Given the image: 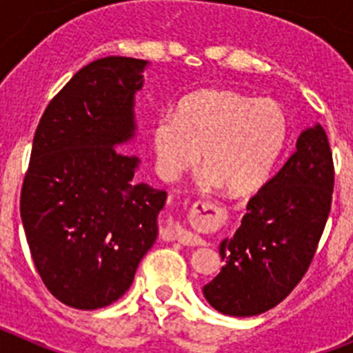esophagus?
<instances>
[{
	"mask_svg": "<svg viewBox=\"0 0 353 353\" xmlns=\"http://www.w3.org/2000/svg\"><path fill=\"white\" fill-rule=\"evenodd\" d=\"M174 240L183 245H201L203 244V240L199 239L196 233L189 232V230H185V228H182V226L174 228Z\"/></svg>",
	"mask_w": 353,
	"mask_h": 353,
	"instance_id": "1",
	"label": "esophagus"
}]
</instances>
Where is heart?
<instances>
[{"label":"heart","instance_id":"1","mask_svg":"<svg viewBox=\"0 0 353 353\" xmlns=\"http://www.w3.org/2000/svg\"><path fill=\"white\" fill-rule=\"evenodd\" d=\"M286 141V118L272 101H254L232 90H203L180 102L176 114L154 125L157 170L168 182L201 162L205 185L233 196L263 183Z\"/></svg>","mask_w":353,"mask_h":353}]
</instances>
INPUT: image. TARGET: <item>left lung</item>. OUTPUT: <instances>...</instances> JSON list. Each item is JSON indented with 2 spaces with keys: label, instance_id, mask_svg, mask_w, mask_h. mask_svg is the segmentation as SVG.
I'll list each match as a JSON object with an SVG mask.
<instances>
[{
  "label": "left lung",
  "instance_id": "1",
  "mask_svg": "<svg viewBox=\"0 0 353 353\" xmlns=\"http://www.w3.org/2000/svg\"><path fill=\"white\" fill-rule=\"evenodd\" d=\"M334 162L320 123L302 130L297 150L249 199L242 224L221 244L224 265L205 285L212 307L254 316L288 297L310 269L329 217Z\"/></svg>",
  "mask_w": 353,
  "mask_h": 353
}]
</instances>
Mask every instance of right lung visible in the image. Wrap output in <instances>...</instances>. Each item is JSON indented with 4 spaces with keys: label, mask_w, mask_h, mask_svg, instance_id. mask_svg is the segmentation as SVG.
Listing matches in <instances>:
<instances>
[{
    "label": "right lung",
    "mask_w": 353,
    "mask_h": 353,
    "mask_svg": "<svg viewBox=\"0 0 353 353\" xmlns=\"http://www.w3.org/2000/svg\"><path fill=\"white\" fill-rule=\"evenodd\" d=\"M145 60L109 56L72 77L43 111L21 189V219L46 288L76 310L113 304L157 239L168 192L134 180Z\"/></svg>",
    "instance_id": "1"
}]
</instances>
